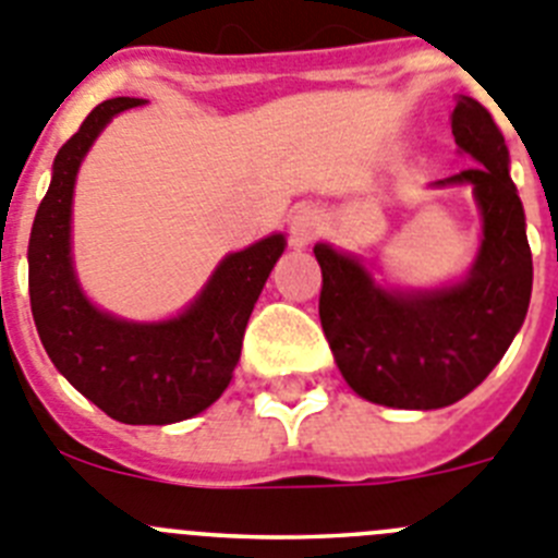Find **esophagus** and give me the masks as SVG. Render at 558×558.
Wrapping results in <instances>:
<instances>
[{
  "label": "esophagus",
  "instance_id": "esophagus-1",
  "mask_svg": "<svg viewBox=\"0 0 558 558\" xmlns=\"http://www.w3.org/2000/svg\"><path fill=\"white\" fill-rule=\"evenodd\" d=\"M323 228V217L316 208H300L289 219V242L294 250H305Z\"/></svg>",
  "mask_w": 558,
  "mask_h": 558
}]
</instances>
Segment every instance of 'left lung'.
<instances>
[{"mask_svg":"<svg viewBox=\"0 0 558 558\" xmlns=\"http://www.w3.org/2000/svg\"><path fill=\"white\" fill-rule=\"evenodd\" d=\"M453 138L478 167L445 185H470L481 210V244L473 267L436 289H395L373 264L319 242V319L336 366L350 389L389 409H445L475 389L523 328L534 264L523 203L509 174V149L489 110L459 97Z\"/></svg>","mask_w":558,"mask_h":558,"instance_id":"1","label":"left lung"}]
</instances>
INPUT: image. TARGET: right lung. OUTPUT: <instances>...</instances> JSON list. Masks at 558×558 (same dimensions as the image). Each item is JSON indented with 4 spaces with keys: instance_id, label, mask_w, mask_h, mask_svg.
Returning a JSON list of instances; mask_svg holds the SVG:
<instances>
[{
    "instance_id": "1",
    "label": "right lung",
    "mask_w": 558,
    "mask_h": 558,
    "mask_svg": "<svg viewBox=\"0 0 558 558\" xmlns=\"http://www.w3.org/2000/svg\"><path fill=\"white\" fill-rule=\"evenodd\" d=\"M138 105L144 99H105L54 155L52 183L29 233V305L44 350L80 395L119 423L169 425L205 411L228 389L247 319L283 255L286 235L225 255L172 319L130 323L97 308L74 272V183L110 119Z\"/></svg>"
}]
</instances>
